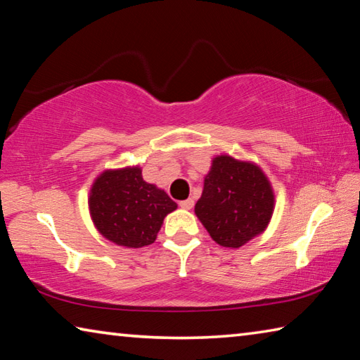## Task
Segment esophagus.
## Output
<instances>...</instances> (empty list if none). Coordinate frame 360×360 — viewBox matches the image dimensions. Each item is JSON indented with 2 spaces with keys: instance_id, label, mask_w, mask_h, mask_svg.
Returning <instances> with one entry per match:
<instances>
[{
  "instance_id": "34e87169",
  "label": "esophagus",
  "mask_w": 360,
  "mask_h": 360,
  "mask_svg": "<svg viewBox=\"0 0 360 360\" xmlns=\"http://www.w3.org/2000/svg\"><path fill=\"white\" fill-rule=\"evenodd\" d=\"M179 206L182 210H192L193 208V200L192 198H187V200H182L179 203Z\"/></svg>"
}]
</instances>
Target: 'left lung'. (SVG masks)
I'll list each match as a JSON object with an SVG mask.
<instances>
[{
    "instance_id": "obj_1",
    "label": "left lung",
    "mask_w": 360,
    "mask_h": 360,
    "mask_svg": "<svg viewBox=\"0 0 360 360\" xmlns=\"http://www.w3.org/2000/svg\"><path fill=\"white\" fill-rule=\"evenodd\" d=\"M275 195L254 163L219 155L205 178L195 214L211 238L224 248H241L266 229Z\"/></svg>"
}]
</instances>
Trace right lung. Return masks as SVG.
Returning <instances> with one entry per match:
<instances>
[{"label":"right lung","instance_id":"1","mask_svg":"<svg viewBox=\"0 0 360 360\" xmlns=\"http://www.w3.org/2000/svg\"><path fill=\"white\" fill-rule=\"evenodd\" d=\"M89 208L105 238L119 246L143 248L155 241L163 219L178 205L148 184L141 168L133 167L100 174L90 191Z\"/></svg>","mask_w":360,"mask_h":360}]
</instances>
